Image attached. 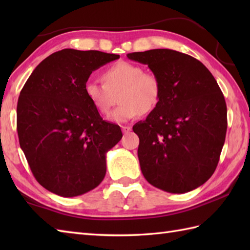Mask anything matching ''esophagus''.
<instances>
[{"label": "esophagus", "instance_id": "obj_1", "mask_svg": "<svg viewBox=\"0 0 250 250\" xmlns=\"http://www.w3.org/2000/svg\"><path fill=\"white\" fill-rule=\"evenodd\" d=\"M121 130L125 134V133H128V132H130L132 130V126L131 125H124V126H121Z\"/></svg>", "mask_w": 250, "mask_h": 250}]
</instances>
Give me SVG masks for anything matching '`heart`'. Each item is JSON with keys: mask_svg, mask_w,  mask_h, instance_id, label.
I'll use <instances>...</instances> for the list:
<instances>
[{"mask_svg": "<svg viewBox=\"0 0 250 250\" xmlns=\"http://www.w3.org/2000/svg\"><path fill=\"white\" fill-rule=\"evenodd\" d=\"M102 78L104 83H86L84 94L102 115H108L118 94L120 105L109 116L116 124H124L141 113H149L157 107L161 99L159 78L152 73H145L144 68L134 63H116L103 73Z\"/></svg>", "mask_w": 250, "mask_h": 250, "instance_id": "obj_1", "label": "heart"}]
</instances>
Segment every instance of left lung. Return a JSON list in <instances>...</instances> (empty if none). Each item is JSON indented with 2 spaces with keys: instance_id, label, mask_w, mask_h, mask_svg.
<instances>
[{
  "instance_id": "1",
  "label": "left lung",
  "mask_w": 250,
  "mask_h": 250,
  "mask_svg": "<svg viewBox=\"0 0 250 250\" xmlns=\"http://www.w3.org/2000/svg\"><path fill=\"white\" fill-rule=\"evenodd\" d=\"M161 83V99L133 131L140 166L156 188L186 193L209 179L227 133V105L216 79L193 57L171 49L132 52Z\"/></svg>"
}]
</instances>
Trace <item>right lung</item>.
Wrapping results in <instances>:
<instances>
[{
	"label": "right lung",
	"instance_id": "1",
	"mask_svg": "<svg viewBox=\"0 0 250 250\" xmlns=\"http://www.w3.org/2000/svg\"><path fill=\"white\" fill-rule=\"evenodd\" d=\"M119 57L62 49L42 61L21 90L19 144L37 182L52 193L82 195L105 177L106 152L122 133L89 102L84 84L93 71Z\"/></svg>",
	"mask_w": 250,
	"mask_h": 250
}]
</instances>
